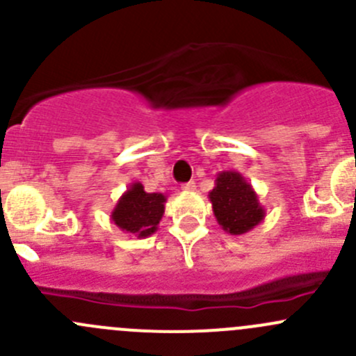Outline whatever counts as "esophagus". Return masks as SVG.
<instances>
[{
  "label": "esophagus",
  "instance_id": "esophagus-1",
  "mask_svg": "<svg viewBox=\"0 0 356 356\" xmlns=\"http://www.w3.org/2000/svg\"><path fill=\"white\" fill-rule=\"evenodd\" d=\"M182 189H184V191H195V189H196V182L195 181L186 182V184H182Z\"/></svg>",
  "mask_w": 356,
  "mask_h": 356
}]
</instances>
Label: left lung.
Here are the masks:
<instances>
[{
	"label": "left lung",
	"mask_w": 356,
	"mask_h": 356,
	"mask_svg": "<svg viewBox=\"0 0 356 356\" xmlns=\"http://www.w3.org/2000/svg\"><path fill=\"white\" fill-rule=\"evenodd\" d=\"M208 198L218 225L231 236L246 234L265 218V208L258 201V195L236 170L220 172Z\"/></svg>",
	"instance_id": "left-lung-1"
}]
</instances>
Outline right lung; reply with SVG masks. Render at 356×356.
<instances>
[{
	"instance_id": "1",
	"label": "right lung",
	"mask_w": 356,
	"mask_h": 356,
	"mask_svg": "<svg viewBox=\"0 0 356 356\" xmlns=\"http://www.w3.org/2000/svg\"><path fill=\"white\" fill-rule=\"evenodd\" d=\"M165 195L146 193L141 182H132L111 210V222L125 234L148 238L155 234L165 211Z\"/></svg>"
}]
</instances>
